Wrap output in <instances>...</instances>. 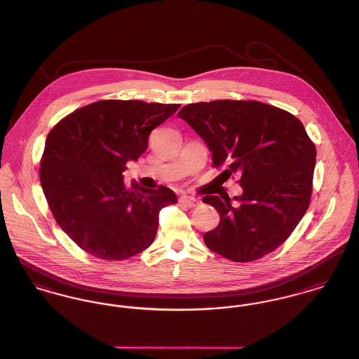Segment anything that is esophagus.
<instances>
[{
  "label": "esophagus",
  "instance_id": "obj_1",
  "mask_svg": "<svg viewBox=\"0 0 359 359\" xmlns=\"http://www.w3.org/2000/svg\"><path fill=\"white\" fill-rule=\"evenodd\" d=\"M180 201H181L184 205L189 207V208H194V207H197V205L200 204V200H198V198H194V197H191V196H181Z\"/></svg>",
  "mask_w": 359,
  "mask_h": 359
}]
</instances>
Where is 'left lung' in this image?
Instances as JSON below:
<instances>
[{
    "mask_svg": "<svg viewBox=\"0 0 359 359\" xmlns=\"http://www.w3.org/2000/svg\"><path fill=\"white\" fill-rule=\"evenodd\" d=\"M187 121L212 152L223 181L238 175L243 193L204 196L220 216L205 245L237 263L273 252L286 241L311 203L316 147L302 122L257 100H212L184 106Z\"/></svg>",
    "mask_w": 359,
    "mask_h": 359,
    "instance_id": "left-lung-1",
    "label": "left lung"
}]
</instances>
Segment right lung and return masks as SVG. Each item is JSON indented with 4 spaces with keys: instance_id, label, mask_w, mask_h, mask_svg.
I'll list each match as a JSON object with an SVG mask.
<instances>
[{
    "instance_id": "right-lung-1",
    "label": "right lung",
    "mask_w": 359,
    "mask_h": 359,
    "mask_svg": "<svg viewBox=\"0 0 359 359\" xmlns=\"http://www.w3.org/2000/svg\"><path fill=\"white\" fill-rule=\"evenodd\" d=\"M181 104L104 99L74 110L48 132L39 177L50 211L73 242L91 256L120 262L155 239L162 208L175 193L129 188L122 178L149 133Z\"/></svg>"
}]
</instances>
